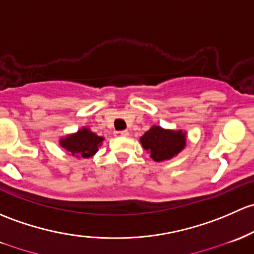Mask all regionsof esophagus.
Instances as JSON below:
<instances>
[{
	"instance_id": "esophagus-1",
	"label": "esophagus",
	"mask_w": 254,
	"mask_h": 254,
	"mask_svg": "<svg viewBox=\"0 0 254 254\" xmlns=\"http://www.w3.org/2000/svg\"><path fill=\"white\" fill-rule=\"evenodd\" d=\"M114 135L118 136V137H127V136H129V131H127V130H122V131H116L114 132Z\"/></svg>"
}]
</instances>
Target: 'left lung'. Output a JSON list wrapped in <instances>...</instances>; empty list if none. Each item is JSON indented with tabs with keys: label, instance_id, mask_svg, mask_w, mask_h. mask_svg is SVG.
I'll use <instances>...</instances> for the list:
<instances>
[{
	"label": "left lung",
	"instance_id": "left-lung-1",
	"mask_svg": "<svg viewBox=\"0 0 254 254\" xmlns=\"http://www.w3.org/2000/svg\"><path fill=\"white\" fill-rule=\"evenodd\" d=\"M142 147L154 162H163L178 156L186 146V132L183 130L163 129L153 125L140 138Z\"/></svg>",
	"mask_w": 254,
	"mask_h": 254
}]
</instances>
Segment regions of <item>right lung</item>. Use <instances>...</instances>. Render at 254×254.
Here are the masks:
<instances>
[{
  "mask_svg": "<svg viewBox=\"0 0 254 254\" xmlns=\"http://www.w3.org/2000/svg\"><path fill=\"white\" fill-rule=\"evenodd\" d=\"M102 141L103 137L96 135L87 127H82L75 134L61 138L60 145L70 152L71 156L78 158H89L98 151V147L102 145Z\"/></svg>",
  "mask_w": 254,
  "mask_h": 254,
  "instance_id": "add662e5",
  "label": "right lung"
}]
</instances>
